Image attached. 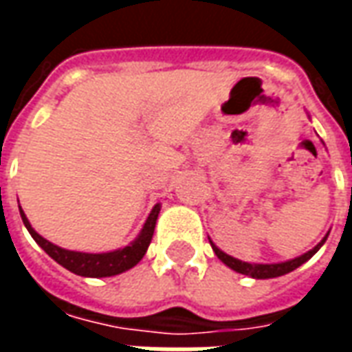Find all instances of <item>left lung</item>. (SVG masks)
<instances>
[{"instance_id":"obj_1","label":"left lung","mask_w":352,"mask_h":352,"mask_svg":"<svg viewBox=\"0 0 352 352\" xmlns=\"http://www.w3.org/2000/svg\"><path fill=\"white\" fill-rule=\"evenodd\" d=\"M328 234H330V232H328ZM328 234H326V236L320 239V243L315 245L311 251L303 252L302 256H298V258L287 260V262H279V264H251V262H243V260H237L234 258V256H228V254H226V252H222L221 249L213 243V241H211V247H213L214 254L219 256V260L228 265L230 270H234V272L237 273H243V275H249V277H252V279H273V277H280V275H287V273L294 272L296 267H300L303 262H307V260H309L311 256H313V254H315V252L324 245Z\"/></svg>"}]
</instances>
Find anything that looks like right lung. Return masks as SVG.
I'll return each mask as SVG.
<instances>
[{
	"instance_id": "add662e5",
	"label": "right lung",
	"mask_w": 352,
	"mask_h": 352,
	"mask_svg": "<svg viewBox=\"0 0 352 352\" xmlns=\"http://www.w3.org/2000/svg\"><path fill=\"white\" fill-rule=\"evenodd\" d=\"M160 204H156L153 207V211L146 217V221L143 224L141 232H139V236L130 245L109 252L67 251V249H62L58 245L50 243L49 239L39 236L32 228V224H30L28 217L22 211V207L19 206V209L22 222H24L28 232L35 239V243L39 245L43 251L49 254L50 258L56 260L60 265H64L65 270H69V272L75 273V275H80V277H113V275H118V273L131 270L133 265L139 264V260L145 256L146 249L151 245V239H153L154 226H156V219H158V213H160Z\"/></svg>"
}]
</instances>
